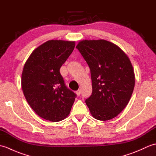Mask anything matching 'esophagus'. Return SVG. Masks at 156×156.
<instances>
[{
    "mask_svg": "<svg viewBox=\"0 0 156 156\" xmlns=\"http://www.w3.org/2000/svg\"><path fill=\"white\" fill-rule=\"evenodd\" d=\"M76 94H77V96H80V94H81V91H80V90H77V91H76Z\"/></svg>",
    "mask_w": 156,
    "mask_h": 156,
    "instance_id": "34e87169",
    "label": "esophagus"
}]
</instances>
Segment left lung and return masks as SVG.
<instances>
[{
	"label": "left lung",
	"mask_w": 156,
	"mask_h": 156,
	"mask_svg": "<svg viewBox=\"0 0 156 156\" xmlns=\"http://www.w3.org/2000/svg\"><path fill=\"white\" fill-rule=\"evenodd\" d=\"M90 69L92 93L86 104L92 117L108 121L127 105L135 78L128 56L112 42L105 39L82 40L76 45Z\"/></svg>",
	"instance_id": "8db88e82"
}]
</instances>
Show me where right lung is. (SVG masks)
<instances>
[{
	"mask_svg": "<svg viewBox=\"0 0 156 156\" xmlns=\"http://www.w3.org/2000/svg\"><path fill=\"white\" fill-rule=\"evenodd\" d=\"M75 47V41L49 40L35 49L26 61L21 87L29 105L39 117L52 122L69 115L75 98L59 72Z\"/></svg>",
	"mask_w": 156,
	"mask_h": 156,
	"instance_id": "right-lung-1",
	"label": "right lung"
}]
</instances>
